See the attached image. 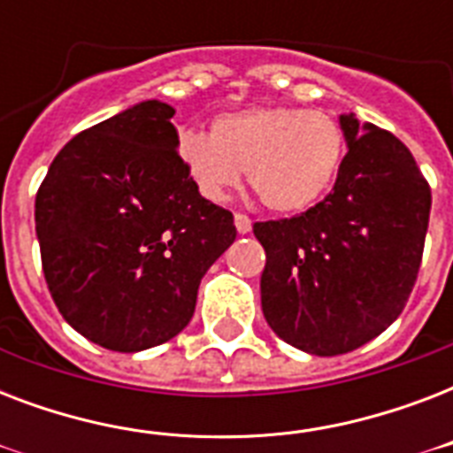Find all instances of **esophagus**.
Wrapping results in <instances>:
<instances>
[{
    "label": "esophagus",
    "instance_id": "34e87169",
    "mask_svg": "<svg viewBox=\"0 0 453 453\" xmlns=\"http://www.w3.org/2000/svg\"><path fill=\"white\" fill-rule=\"evenodd\" d=\"M234 227H237V233L240 234L251 233V219L244 216V213H234Z\"/></svg>",
    "mask_w": 453,
    "mask_h": 453
}]
</instances>
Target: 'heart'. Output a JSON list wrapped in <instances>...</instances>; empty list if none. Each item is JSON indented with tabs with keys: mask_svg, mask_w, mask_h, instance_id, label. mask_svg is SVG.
Returning a JSON list of instances; mask_svg holds the SVG:
<instances>
[{
	"mask_svg": "<svg viewBox=\"0 0 453 453\" xmlns=\"http://www.w3.org/2000/svg\"><path fill=\"white\" fill-rule=\"evenodd\" d=\"M176 152L206 199H226L247 169L251 190L270 211L298 213L331 190L343 164L345 134L326 110L261 105L223 112L211 134L180 131Z\"/></svg>",
	"mask_w": 453,
	"mask_h": 453,
	"instance_id": "1",
	"label": "heart"
}]
</instances>
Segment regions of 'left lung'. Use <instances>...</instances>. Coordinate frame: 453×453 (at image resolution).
<instances>
[{"label": "left lung", "mask_w": 453, "mask_h": 453, "mask_svg": "<svg viewBox=\"0 0 453 453\" xmlns=\"http://www.w3.org/2000/svg\"><path fill=\"white\" fill-rule=\"evenodd\" d=\"M348 152L334 190L301 216L256 223L261 305L277 336L331 357L397 319L421 268L430 188L407 145L341 115Z\"/></svg>", "instance_id": "left-lung-1"}]
</instances>
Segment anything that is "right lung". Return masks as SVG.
<instances>
[{
    "mask_svg": "<svg viewBox=\"0 0 453 453\" xmlns=\"http://www.w3.org/2000/svg\"><path fill=\"white\" fill-rule=\"evenodd\" d=\"M176 110L141 101L81 131L35 199L42 268L74 331L117 352L188 326L202 277L234 242L233 213L178 159Z\"/></svg>",
    "mask_w": 453,
    "mask_h": 453,
    "instance_id": "1",
    "label": "right lung"
}]
</instances>
